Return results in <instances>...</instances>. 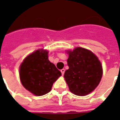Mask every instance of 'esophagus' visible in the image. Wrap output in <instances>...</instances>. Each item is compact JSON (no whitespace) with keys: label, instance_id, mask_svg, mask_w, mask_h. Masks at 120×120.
<instances>
[{"label":"esophagus","instance_id":"34e87169","mask_svg":"<svg viewBox=\"0 0 120 120\" xmlns=\"http://www.w3.org/2000/svg\"><path fill=\"white\" fill-rule=\"evenodd\" d=\"M65 69H62V70H61V72H62V75H64V73H65Z\"/></svg>","mask_w":120,"mask_h":120}]
</instances>
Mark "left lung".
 Masks as SVG:
<instances>
[{"instance_id": "8db88e82", "label": "left lung", "mask_w": 120, "mask_h": 120, "mask_svg": "<svg viewBox=\"0 0 120 120\" xmlns=\"http://www.w3.org/2000/svg\"><path fill=\"white\" fill-rule=\"evenodd\" d=\"M69 68L64 78L70 91L78 96H85L94 90L99 85L103 68L98 58L89 50L77 47L68 50Z\"/></svg>"}]
</instances>
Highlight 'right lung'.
<instances>
[{
  "mask_svg": "<svg viewBox=\"0 0 120 120\" xmlns=\"http://www.w3.org/2000/svg\"><path fill=\"white\" fill-rule=\"evenodd\" d=\"M48 53L43 49L35 51L20 66V79L22 85L36 96L50 92L53 83L62 75L54 64L49 61Z\"/></svg>",
  "mask_w": 120,
  "mask_h": 120,
  "instance_id": "obj_1",
  "label": "right lung"
}]
</instances>
